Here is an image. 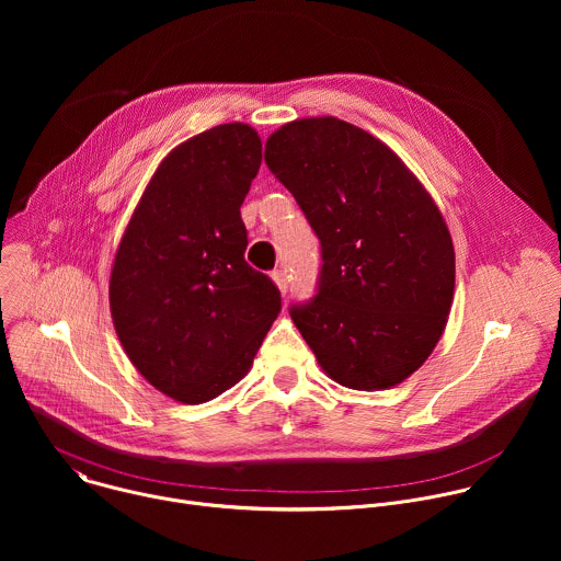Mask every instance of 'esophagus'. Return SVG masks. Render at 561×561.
<instances>
[{"label":"esophagus","mask_w":561,"mask_h":561,"mask_svg":"<svg viewBox=\"0 0 561 561\" xmlns=\"http://www.w3.org/2000/svg\"><path fill=\"white\" fill-rule=\"evenodd\" d=\"M271 277L277 284V288L282 290V295H286L288 293V275H286V271H273Z\"/></svg>","instance_id":"obj_1"}]
</instances>
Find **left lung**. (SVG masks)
<instances>
[{
  "label": "left lung",
  "instance_id": "obj_1",
  "mask_svg": "<svg viewBox=\"0 0 561 561\" xmlns=\"http://www.w3.org/2000/svg\"><path fill=\"white\" fill-rule=\"evenodd\" d=\"M264 159L322 244L317 295L290 308L301 337L346 388L402 383L437 346L455 293L435 199L383 141L337 117L284 124Z\"/></svg>",
  "mask_w": 561,
  "mask_h": 561
}]
</instances>
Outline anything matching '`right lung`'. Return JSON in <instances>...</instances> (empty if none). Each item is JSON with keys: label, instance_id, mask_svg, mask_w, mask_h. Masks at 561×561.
I'll use <instances>...</instances> for the list:
<instances>
[{"label": "right lung", "instance_id": "obj_1", "mask_svg": "<svg viewBox=\"0 0 561 561\" xmlns=\"http://www.w3.org/2000/svg\"><path fill=\"white\" fill-rule=\"evenodd\" d=\"M262 164L242 122L175 146L152 173L119 239L108 299L133 366L182 404L242 379L282 310L277 286L244 260L239 208Z\"/></svg>", "mask_w": 561, "mask_h": 561}]
</instances>
